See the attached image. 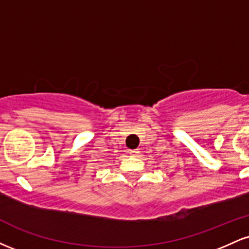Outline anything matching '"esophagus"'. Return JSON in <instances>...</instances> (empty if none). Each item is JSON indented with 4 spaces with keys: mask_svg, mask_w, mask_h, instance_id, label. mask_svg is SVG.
I'll return each mask as SVG.
<instances>
[{
    "mask_svg": "<svg viewBox=\"0 0 249 249\" xmlns=\"http://www.w3.org/2000/svg\"><path fill=\"white\" fill-rule=\"evenodd\" d=\"M130 154H131V157H138L139 156V151L138 150H131Z\"/></svg>",
    "mask_w": 249,
    "mask_h": 249,
    "instance_id": "esophagus-1",
    "label": "esophagus"
}]
</instances>
